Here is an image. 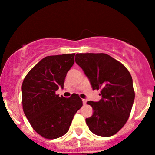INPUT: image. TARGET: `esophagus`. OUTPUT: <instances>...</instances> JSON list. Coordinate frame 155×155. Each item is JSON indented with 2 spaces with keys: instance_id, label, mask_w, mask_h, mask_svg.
Returning a JSON list of instances; mask_svg holds the SVG:
<instances>
[{
  "instance_id": "obj_1",
  "label": "esophagus",
  "mask_w": 155,
  "mask_h": 155,
  "mask_svg": "<svg viewBox=\"0 0 155 155\" xmlns=\"http://www.w3.org/2000/svg\"><path fill=\"white\" fill-rule=\"evenodd\" d=\"M82 102H83L84 105H86V104H87V100H86V99H83Z\"/></svg>"
}]
</instances>
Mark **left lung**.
<instances>
[{
	"label": "left lung",
	"instance_id": "8db88e82",
	"mask_svg": "<svg viewBox=\"0 0 155 155\" xmlns=\"http://www.w3.org/2000/svg\"><path fill=\"white\" fill-rule=\"evenodd\" d=\"M75 61L92 89L101 91V100L87 102L93 108V115L86 118L89 130L100 137L114 135L126 123L133 106L131 74L122 63L105 53H77Z\"/></svg>",
	"mask_w": 155,
	"mask_h": 155
}]
</instances>
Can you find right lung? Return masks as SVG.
Returning a JSON list of instances; mask_svg holds the SVG:
<instances>
[{
  "label": "right lung",
  "instance_id": "add662e5",
  "mask_svg": "<svg viewBox=\"0 0 155 155\" xmlns=\"http://www.w3.org/2000/svg\"><path fill=\"white\" fill-rule=\"evenodd\" d=\"M75 53L50 55L29 71L22 83V106L29 124L48 139L59 138L68 131L74 115L81 107L76 94L70 97L55 94L63 89L67 72L74 63Z\"/></svg>",
  "mask_w": 155,
  "mask_h": 155
}]
</instances>
